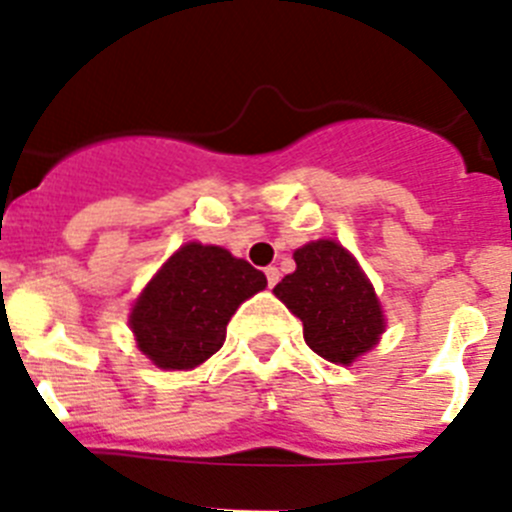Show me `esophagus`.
I'll use <instances>...</instances> for the list:
<instances>
[{"label":"esophagus","mask_w":512,"mask_h":512,"mask_svg":"<svg viewBox=\"0 0 512 512\" xmlns=\"http://www.w3.org/2000/svg\"><path fill=\"white\" fill-rule=\"evenodd\" d=\"M264 274H266V284H269V287H274V284L279 282V269H277V266H266Z\"/></svg>","instance_id":"esophagus-1"}]
</instances>
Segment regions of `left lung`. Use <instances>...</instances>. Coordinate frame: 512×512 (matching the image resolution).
<instances>
[{
  "mask_svg": "<svg viewBox=\"0 0 512 512\" xmlns=\"http://www.w3.org/2000/svg\"><path fill=\"white\" fill-rule=\"evenodd\" d=\"M297 269L274 287L295 312L307 346L333 364H351L384 333V315L356 259L336 241H315L295 251Z\"/></svg>",
  "mask_w": 512,
  "mask_h": 512,
  "instance_id": "left-lung-1",
  "label": "left lung"
}]
</instances>
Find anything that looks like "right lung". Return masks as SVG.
Returning a JSON list of instances; mask_svg holds the SVG:
<instances>
[{
    "label": "right lung",
    "mask_w": 512,
    "mask_h": 512,
    "mask_svg": "<svg viewBox=\"0 0 512 512\" xmlns=\"http://www.w3.org/2000/svg\"><path fill=\"white\" fill-rule=\"evenodd\" d=\"M266 287L264 271L225 248L187 243L161 266L130 312L138 348L161 369H194L225 341L243 300Z\"/></svg>",
    "instance_id": "obj_1"
}]
</instances>
